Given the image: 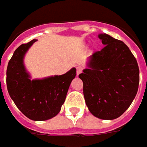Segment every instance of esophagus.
<instances>
[{
  "label": "esophagus",
  "instance_id": "obj_1",
  "mask_svg": "<svg viewBox=\"0 0 147 147\" xmlns=\"http://www.w3.org/2000/svg\"><path fill=\"white\" fill-rule=\"evenodd\" d=\"M81 71H82V67L77 66V67H76V75H77V76L80 75V74L81 73Z\"/></svg>",
  "mask_w": 147,
  "mask_h": 147
}]
</instances>
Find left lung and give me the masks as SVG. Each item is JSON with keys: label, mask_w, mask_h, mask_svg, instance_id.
I'll return each mask as SVG.
<instances>
[{"label": "left lung", "mask_w": 147, "mask_h": 147, "mask_svg": "<svg viewBox=\"0 0 147 147\" xmlns=\"http://www.w3.org/2000/svg\"><path fill=\"white\" fill-rule=\"evenodd\" d=\"M105 47L90 57L83 81L86 104L94 116L112 120L131 105L139 86V67L130 49L121 40L99 34Z\"/></svg>", "instance_id": "left-lung-1"}]
</instances>
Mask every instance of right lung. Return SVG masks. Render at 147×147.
<instances>
[{"mask_svg":"<svg viewBox=\"0 0 147 147\" xmlns=\"http://www.w3.org/2000/svg\"><path fill=\"white\" fill-rule=\"evenodd\" d=\"M34 42L33 39L21 44L15 51L7 66L6 86L10 98L22 113L29 119L44 121L60 112L76 70L72 68L64 75L42 80H30L23 58Z\"/></svg>","mask_w":147,"mask_h":147,"instance_id":"right-lung-1","label":"right lung"}]
</instances>
